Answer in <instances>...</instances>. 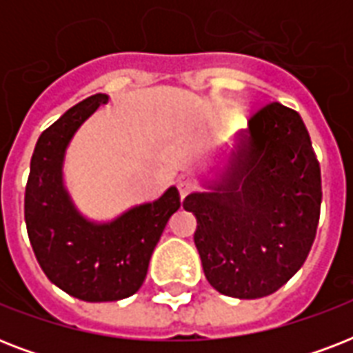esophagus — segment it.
Instances as JSON below:
<instances>
[{"instance_id":"34e87169","label":"esophagus","mask_w":353,"mask_h":353,"mask_svg":"<svg viewBox=\"0 0 353 353\" xmlns=\"http://www.w3.org/2000/svg\"><path fill=\"white\" fill-rule=\"evenodd\" d=\"M177 190H179V196H181V199L187 198L188 194L194 190L192 179H190V177H187V176L179 177V179H177Z\"/></svg>"}]
</instances>
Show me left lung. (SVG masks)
I'll list each match as a JSON object with an SVG mask.
<instances>
[{
  "mask_svg": "<svg viewBox=\"0 0 353 353\" xmlns=\"http://www.w3.org/2000/svg\"><path fill=\"white\" fill-rule=\"evenodd\" d=\"M209 192L188 194L194 243L221 295L260 299L306 262L321 216V166L301 115L271 102L249 121Z\"/></svg>",
  "mask_w": 353,
  "mask_h": 353,
  "instance_id": "left-lung-1",
  "label": "left lung"
}]
</instances>
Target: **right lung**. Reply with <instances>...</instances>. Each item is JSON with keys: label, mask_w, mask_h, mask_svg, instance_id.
Segmentation results:
<instances>
[{"label": "right lung", "mask_w": 353, "mask_h": 353, "mask_svg": "<svg viewBox=\"0 0 353 353\" xmlns=\"http://www.w3.org/2000/svg\"><path fill=\"white\" fill-rule=\"evenodd\" d=\"M108 101L104 93L88 97L41 133L25 187V223L36 260L52 284L85 302L137 293L152 252L181 205L177 188L170 187L159 199L112 221H91L74 207L63 185L65 150L84 121Z\"/></svg>", "instance_id": "1"}]
</instances>
